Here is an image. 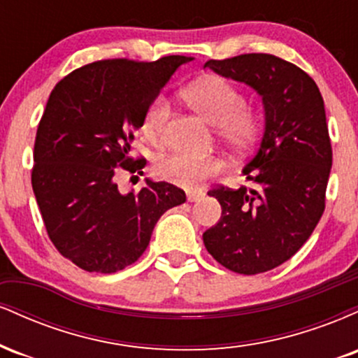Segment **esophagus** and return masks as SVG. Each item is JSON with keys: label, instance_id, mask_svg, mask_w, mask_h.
Listing matches in <instances>:
<instances>
[{"label": "esophagus", "instance_id": "34e87169", "mask_svg": "<svg viewBox=\"0 0 358 358\" xmlns=\"http://www.w3.org/2000/svg\"><path fill=\"white\" fill-rule=\"evenodd\" d=\"M203 196L202 192H187V199L188 202H199L200 199Z\"/></svg>", "mask_w": 358, "mask_h": 358}]
</instances>
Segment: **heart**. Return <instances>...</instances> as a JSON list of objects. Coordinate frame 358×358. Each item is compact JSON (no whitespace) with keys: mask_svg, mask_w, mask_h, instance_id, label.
I'll list each match as a JSON object with an SVG mask.
<instances>
[{"mask_svg":"<svg viewBox=\"0 0 358 358\" xmlns=\"http://www.w3.org/2000/svg\"><path fill=\"white\" fill-rule=\"evenodd\" d=\"M183 99L213 126L219 136L234 150H245L256 141L261 131V117L245 108L244 94L222 77H203L183 90ZM170 104L163 96L155 97L143 116L141 133L150 141L158 143L165 133ZM222 163L213 156L173 153L156 165V173L180 187H199L203 180L220 171Z\"/></svg>","mask_w":358,"mask_h":358,"instance_id":"heart-1","label":"heart"}]
</instances>
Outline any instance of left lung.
Returning a JSON list of instances; mask_svg holds the SVG:
<instances>
[{
    "label": "left lung",
    "instance_id": "1",
    "mask_svg": "<svg viewBox=\"0 0 358 358\" xmlns=\"http://www.w3.org/2000/svg\"><path fill=\"white\" fill-rule=\"evenodd\" d=\"M203 67L249 85L264 108L261 145L242 170L252 188L208 192L222 215L203 232V244L234 273H266L293 257L323 215L331 170L323 97L306 72L269 53L208 60Z\"/></svg>",
    "mask_w": 358,
    "mask_h": 358
}]
</instances>
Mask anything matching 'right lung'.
<instances>
[{"label":"right lung","instance_id":"right-lung-1","mask_svg":"<svg viewBox=\"0 0 358 358\" xmlns=\"http://www.w3.org/2000/svg\"><path fill=\"white\" fill-rule=\"evenodd\" d=\"M192 60H101L53 87L36 131L31 187L53 245L80 269L110 274L136 262L159 217L187 200L175 185L150 178L139 192L121 193L116 175L145 168L146 159L131 158L133 133Z\"/></svg>","mask_w":358,"mask_h":358}]
</instances>
